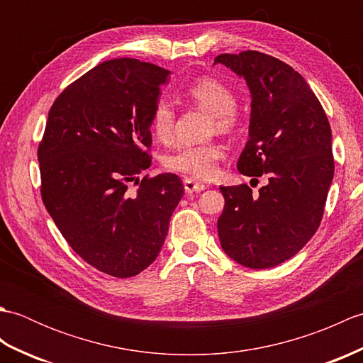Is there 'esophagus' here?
I'll return each instance as SVG.
<instances>
[{"label": "esophagus", "instance_id": "obj_1", "mask_svg": "<svg viewBox=\"0 0 363 363\" xmlns=\"http://www.w3.org/2000/svg\"><path fill=\"white\" fill-rule=\"evenodd\" d=\"M207 186L203 182H196L194 179H184V190H186L187 195H191V194H198V191H203L206 190Z\"/></svg>", "mask_w": 363, "mask_h": 363}]
</instances>
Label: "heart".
Listing matches in <instances>:
<instances>
[{"label": "heart", "mask_w": 363, "mask_h": 363, "mask_svg": "<svg viewBox=\"0 0 363 363\" xmlns=\"http://www.w3.org/2000/svg\"><path fill=\"white\" fill-rule=\"evenodd\" d=\"M191 103L213 115L215 126L220 133H229L235 126L237 98L226 84L212 78H201L191 82L186 90ZM151 130L157 140H172L174 130V111L167 99H159L151 113ZM223 151L218 143L182 146L165 160L167 168L198 179H209L217 173Z\"/></svg>", "instance_id": "obj_1"}]
</instances>
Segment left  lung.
<instances>
[{"label": "left lung", "mask_w": 363, "mask_h": 363, "mask_svg": "<svg viewBox=\"0 0 363 363\" xmlns=\"http://www.w3.org/2000/svg\"><path fill=\"white\" fill-rule=\"evenodd\" d=\"M251 94L248 142L237 169L267 176L259 194L220 187L225 209L218 237L228 256L264 269L289 260L317 233L334 177L333 133L309 84L282 60L259 51L220 54Z\"/></svg>", "instance_id": "8db88e82"}]
</instances>
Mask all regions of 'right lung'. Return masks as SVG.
I'll list each match as a JSON object with an SVG mask.
<instances>
[{
	"label": "right lung",
	"instance_id": "obj_1",
	"mask_svg": "<svg viewBox=\"0 0 363 363\" xmlns=\"http://www.w3.org/2000/svg\"><path fill=\"white\" fill-rule=\"evenodd\" d=\"M168 76L137 59L106 60L57 96L38 145L46 211L76 254L115 277L156 260L184 195L173 173L128 191L151 165V113Z\"/></svg>",
	"mask_w": 363,
	"mask_h": 363
}]
</instances>
